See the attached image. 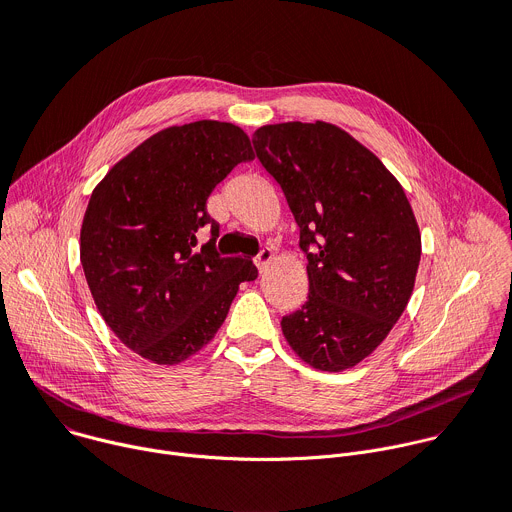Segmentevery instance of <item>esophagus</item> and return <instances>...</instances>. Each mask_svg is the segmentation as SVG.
Wrapping results in <instances>:
<instances>
[{"mask_svg":"<svg viewBox=\"0 0 512 512\" xmlns=\"http://www.w3.org/2000/svg\"><path fill=\"white\" fill-rule=\"evenodd\" d=\"M271 259H273V251H271L269 247H263V249L259 251V255L255 257V265H257L259 269H263Z\"/></svg>","mask_w":512,"mask_h":512,"instance_id":"esophagus-1","label":"esophagus"}]
</instances>
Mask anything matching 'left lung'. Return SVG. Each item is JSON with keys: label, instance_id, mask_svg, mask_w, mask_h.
Instances as JSON below:
<instances>
[{"label": "left lung", "instance_id": "left-lung-1", "mask_svg": "<svg viewBox=\"0 0 512 512\" xmlns=\"http://www.w3.org/2000/svg\"><path fill=\"white\" fill-rule=\"evenodd\" d=\"M253 148L285 194L308 259V302L283 316V336L318 371L350 369L411 298L421 257L411 204L383 162L332 123L263 125Z\"/></svg>", "mask_w": 512, "mask_h": 512}]
</instances>
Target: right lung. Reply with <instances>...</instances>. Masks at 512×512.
Returning a JSON list of instances; mask_svg holds the SVG:
<instances>
[{"mask_svg":"<svg viewBox=\"0 0 512 512\" xmlns=\"http://www.w3.org/2000/svg\"><path fill=\"white\" fill-rule=\"evenodd\" d=\"M253 158L241 127L204 119L145 139L93 190L81 263L103 320L139 356L170 367L196 354L257 277L249 259L216 253L206 212L214 186ZM200 228L211 241L198 250Z\"/></svg>","mask_w":512,"mask_h":512,"instance_id":"1","label":"right lung"}]
</instances>
